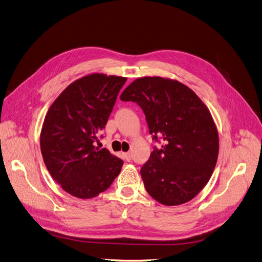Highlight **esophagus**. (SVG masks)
<instances>
[{
  "label": "esophagus",
  "instance_id": "34e87169",
  "mask_svg": "<svg viewBox=\"0 0 262 262\" xmlns=\"http://www.w3.org/2000/svg\"><path fill=\"white\" fill-rule=\"evenodd\" d=\"M124 157H125L126 161H132V159H133V154H132L130 152H127V153H125V154H124Z\"/></svg>",
  "mask_w": 262,
  "mask_h": 262
}]
</instances>
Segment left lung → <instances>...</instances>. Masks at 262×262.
<instances>
[{"mask_svg":"<svg viewBox=\"0 0 262 262\" xmlns=\"http://www.w3.org/2000/svg\"><path fill=\"white\" fill-rule=\"evenodd\" d=\"M121 100L136 102L146 115L152 139H162L140 169L149 194L167 206L191 201L215 169L219 138L207 106L182 83L160 76L140 77Z\"/></svg>","mask_w":262,"mask_h":262,"instance_id":"8db88e82","label":"left lung"}]
</instances>
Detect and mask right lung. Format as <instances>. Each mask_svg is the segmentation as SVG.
Masks as SVG:
<instances>
[{
  "label": "right lung",
  "instance_id": "right-lung-1",
  "mask_svg": "<svg viewBox=\"0 0 262 262\" xmlns=\"http://www.w3.org/2000/svg\"><path fill=\"white\" fill-rule=\"evenodd\" d=\"M126 80L86 75L68 86L47 111L40 139L42 157L55 181L75 198L97 196L121 171L123 161L94 142Z\"/></svg>",
  "mask_w": 262,
  "mask_h": 262
}]
</instances>
